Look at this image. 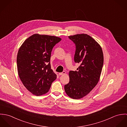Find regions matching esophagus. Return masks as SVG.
I'll return each instance as SVG.
<instances>
[{"instance_id": "obj_1", "label": "esophagus", "mask_w": 127, "mask_h": 127, "mask_svg": "<svg viewBox=\"0 0 127 127\" xmlns=\"http://www.w3.org/2000/svg\"><path fill=\"white\" fill-rule=\"evenodd\" d=\"M66 73V72H65V71H63V72H60L59 73V75H64V74H65Z\"/></svg>"}]
</instances>
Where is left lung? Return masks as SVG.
I'll return each mask as SVG.
<instances>
[{
  "label": "left lung",
  "instance_id": "8db88e82",
  "mask_svg": "<svg viewBox=\"0 0 127 127\" xmlns=\"http://www.w3.org/2000/svg\"><path fill=\"white\" fill-rule=\"evenodd\" d=\"M75 44L74 62L80 64L77 71L69 72V82L64 85L67 95L74 99L88 94L99 82L104 63L102 48L87 34L68 36Z\"/></svg>",
  "mask_w": 127,
  "mask_h": 127
}]
</instances>
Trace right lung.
Listing matches in <instances>:
<instances>
[{"label":"right lung","instance_id":"right-lung-1","mask_svg":"<svg viewBox=\"0 0 127 127\" xmlns=\"http://www.w3.org/2000/svg\"><path fill=\"white\" fill-rule=\"evenodd\" d=\"M61 40L59 37L36 34L27 38L20 47L17 59L18 75L32 94H45L57 78L50 61L53 48Z\"/></svg>","mask_w":127,"mask_h":127}]
</instances>
